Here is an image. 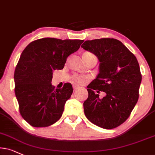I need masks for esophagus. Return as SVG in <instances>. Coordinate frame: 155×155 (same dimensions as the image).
<instances>
[{
  "label": "esophagus",
  "instance_id": "esophagus-1",
  "mask_svg": "<svg viewBox=\"0 0 155 155\" xmlns=\"http://www.w3.org/2000/svg\"><path fill=\"white\" fill-rule=\"evenodd\" d=\"M78 88H79V86H78V85H75V84H74V85H73V89L74 90H77Z\"/></svg>",
  "mask_w": 155,
  "mask_h": 155
}]
</instances>
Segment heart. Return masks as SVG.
<instances>
[{
    "label": "heart",
    "instance_id": "1",
    "mask_svg": "<svg viewBox=\"0 0 155 155\" xmlns=\"http://www.w3.org/2000/svg\"><path fill=\"white\" fill-rule=\"evenodd\" d=\"M91 56H95V55L92 54L91 52H90V51H85V52L83 53V59L85 61L87 58V57H91ZM72 80H73V81L77 83H83L85 82V78H84L83 77H82V76H81V75H74L73 77H72Z\"/></svg>",
    "mask_w": 155,
    "mask_h": 155
}]
</instances>
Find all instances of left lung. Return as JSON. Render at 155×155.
Returning a JSON list of instances; mask_svg holds the SVG:
<instances>
[{"instance_id": "left-lung-1", "label": "left lung", "mask_w": 155, "mask_h": 155, "mask_svg": "<svg viewBox=\"0 0 155 155\" xmlns=\"http://www.w3.org/2000/svg\"><path fill=\"white\" fill-rule=\"evenodd\" d=\"M82 48L100 61L99 74L87 85L85 115L98 127L111 129L127 121L139 99L142 74L133 53L116 39L85 41ZM105 93L103 98L99 93Z\"/></svg>"}]
</instances>
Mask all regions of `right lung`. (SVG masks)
I'll return each instance as SVG.
<instances>
[{
	"label": "right lung",
	"mask_w": 155,
	"mask_h": 155,
	"mask_svg": "<svg viewBox=\"0 0 155 155\" xmlns=\"http://www.w3.org/2000/svg\"><path fill=\"white\" fill-rule=\"evenodd\" d=\"M83 42L42 38L31 41L22 51L14 72L15 94L21 115L32 127H49L61 118L73 89L69 83L54 89L51 83L53 71L63 69L68 56Z\"/></svg>",
	"instance_id": "right-lung-1"
}]
</instances>
